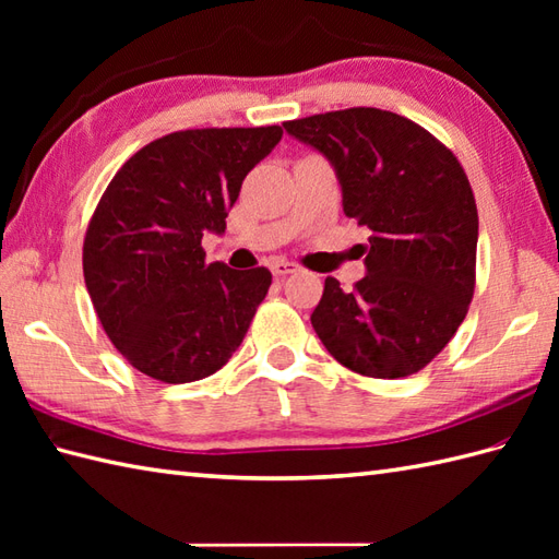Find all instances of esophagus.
Here are the masks:
<instances>
[{
  "instance_id": "obj_1",
  "label": "esophagus",
  "mask_w": 559,
  "mask_h": 559,
  "mask_svg": "<svg viewBox=\"0 0 559 559\" xmlns=\"http://www.w3.org/2000/svg\"><path fill=\"white\" fill-rule=\"evenodd\" d=\"M298 269H300V266L295 264V261H283V259H276V261H273V264H271V271H273V276H276V278L288 276V273H295Z\"/></svg>"
}]
</instances>
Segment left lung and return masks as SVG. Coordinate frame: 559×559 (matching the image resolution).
Segmentation results:
<instances>
[{
  "label": "left lung",
  "instance_id": "8db88e82",
  "mask_svg": "<svg viewBox=\"0 0 559 559\" xmlns=\"http://www.w3.org/2000/svg\"><path fill=\"white\" fill-rule=\"evenodd\" d=\"M336 168L343 211L370 230L367 276H329L312 326L362 377L399 379L437 358L476 290L478 209L459 158L408 117L348 108L283 122Z\"/></svg>",
  "mask_w": 559,
  "mask_h": 559
}]
</instances>
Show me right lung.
Instances as JSON below:
<instances>
[{"label":"right lung","instance_id":"add662e5","mask_svg":"<svg viewBox=\"0 0 559 559\" xmlns=\"http://www.w3.org/2000/svg\"><path fill=\"white\" fill-rule=\"evenodd\" d=\"M283 129H185L136 151L105 189L83 237V278L127 362L158 382L204 379L240 348L271 271H235L201 247L223 233L242 180Z\"/></svg>","mask_w":559,"mask_h":559}]
</instances>
